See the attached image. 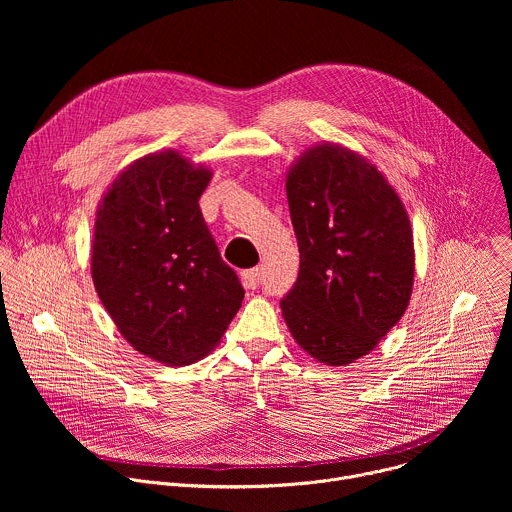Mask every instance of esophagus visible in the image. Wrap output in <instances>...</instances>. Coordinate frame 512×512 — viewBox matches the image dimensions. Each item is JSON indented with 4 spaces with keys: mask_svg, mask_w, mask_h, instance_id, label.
I'll return each mask as SVG.
<instances>
[{
    "mask_svg": "<svg viewBox=\"0 0 512 512\" xmlns=\"http://www.w3.org/2000/svg\"><path fill=\"white\" fill-rule=\"evenodd\" d=\"M241 279H243V285L247 289H257L261 285V279H263V273H261V267H253V269H247L241 273Z\"/></svg>",
    "mask_w": 512,
    "mask_h": 512,
    "instance_id": "esophagus-1",
    "label": "esophagus"
}]
</instances>
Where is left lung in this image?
<instances>
[{
	"instance_id": "obj_1",
	"label": "left lung",
	"mask_w": 512,
	"mask_h": 512,
	"mask_svg": "<svg viewBox=\"0 0 512 512\" xmlns=\"http://www.w3.org/2000/svg\"><path fill=\"white\" fill-rule=\"evenodd\" d=\"M285 188L300 271L279 306L308 354L342 367L369 354L409 306V216L383 174L340 145L308 150Z\"/></svg>"
}]
</instances>
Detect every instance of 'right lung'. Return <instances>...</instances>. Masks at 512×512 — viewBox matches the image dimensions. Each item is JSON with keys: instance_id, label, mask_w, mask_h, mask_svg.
Segmentation results:
<instances>
[{"instance_id": "right-lung-1", "label": "right lung", "mask_w": 512, "mask_h": 512, "mask_svg": "<svg viewBox=\"0 0 512 512\" xmlns=\"http://www.w3.org/2000/svg\"><path fill=\"white\" fill-rule=\"evenodd\" d=\"M210 172L176 152L133 162L97 212L93 281L125 340L172 367L208 354L245 289L200 212Z\"/></svg>"}]
</instances>
